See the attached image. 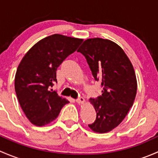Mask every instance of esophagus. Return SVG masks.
I'll use <instances>...</instances> for the list:
<instances>
[{"mask_svg": "<svg viewBox=\"0 0 158 158\" xmlns=\"http://www.w3.org/2000/svg\"><path fill=\"white\" fill-rule=\"evenodd\" d=\"M84 102H85V99H84L83 97H79V98L76 99V102H77L78 104H82V103H84Z\"/></svg>", "mask_w": 158, "mask_h": 158, "instance_id": "esophagus-1", "label": "esophagus"}]
</instances>
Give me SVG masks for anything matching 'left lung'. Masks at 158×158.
I'll use <instances>...</instances> for the list:
<instances>
[{"label":"left lung","mask_w":158,"mask_h":158,"mask_svg":"<svg viewBox=\"0 0 158 158\" xmlns=\"http://www.w3.org/2000/svg\"><path fill=\"white\" fill-rule=\"evenodd\" d=\"M77 51L85 57L94 79L102 87L100 96L89 100L96 119L89 127L106 133L123 121L133 106L137 92L135 70L123 49L109 40L88 39Z\"/></svg>","instance_id":"left-lung-1"}]
</instances>
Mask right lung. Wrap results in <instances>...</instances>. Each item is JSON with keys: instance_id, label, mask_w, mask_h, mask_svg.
<instances>
[{"instance_id": "add662e5", "label": "right lung", "mask_w": 158, "mask_h": 158, "mask_svg": "<svg viewBox=\"0 0 158 158\" xmlns=\"http://www.w3.org/2000/svg\"><path fill=\"white\" fill-rule=\"evenodd\" d=\"M82 42L77 38L51 35L36 43L22 59L16 73L15 92L20 107L33 125L50 123L69 102L51 87L57 82V68Z\"/></svg>"}]
</instances>
